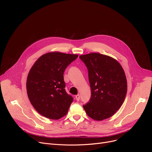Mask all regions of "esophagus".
Instances as JSON below:
<instances>
[{
  "instance_id": "1",
  "label": "esophagus",
  "mask_w": 152,
  "mask_h": 152,
  "mask_svg": "<svg viewBox=\"0 0 152 152\" xmlns=\"http://www.w3.org/2000/svg\"><path fill=\"white\" fill-rule=\"evenodd\" d=\"M75 98H76V100H77V101H79V99H80V95H79V94L76 95V97H75Z\"/></svg>"
}]
</instances>
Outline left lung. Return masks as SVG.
<instances>
[{
	"label": "left lung",
	"instance_id": "8db88e82",
	"mask_svg": "<svg viewBox=\"0 0 152 152\" xmlns=\"http://www.w3.org/2000/svg\"><path fill=\"white\" fill-rule=\"evenodd\" d=\"M89 73V102L83 106L87 115L96 121L112 116L121 107L127 93L124 69L113 57L99 53L81 55Z\"/></svg>",
	"mask_w": 152,
	"mask_h": 152
}]
</instances>
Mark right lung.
Instances as JSON below:
<instances>
[{
  "label": "right lung",
  "mask_w": 152,
  "mask_h": 152,
  "mask_svg": "<svg viewBox=\"0 0 152 152\" xmlns=\"http://www.w3.org/2000/svg\"><path fill=\"white\" fill-rule=\"evenodd\" d=\"M77 54L50 52L41 56L30 69L26 90L29 100L37 112L51 119L66 115L73 98L65 91L63 73Z\"/></svg>",
  "instance_id": "right-lung-1"
}]
</instances>
